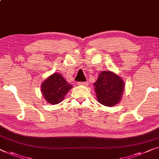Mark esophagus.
I'll return each mask as SVG.
<instances>
[{
  "label": "esophagus",
  "mask_w": 159,
  "mask_h": 159,
  "mask_svg": "<svg viewBox=\"0 0 159 159\" xmlns=\"http://www.w3.org/2000/svg\"><path fill=\"white\" fill-rule=\"evenodd\" d=\"M78 84L82 85V86H87V85H88V83H87V82H78Z\"/></svg>",
  "instance_id": "1"
}]
</instances>
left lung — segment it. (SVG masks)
Masks as SVG:
<instances>
[{
  "label": "left lung",
  "instance_id": "left-lung-1",
  "mask_svg": "<svg viewBox=\"0 0 159 159\" xmlns=\"http://www.w3.org/2000/svg\"><path fill=\"white\" fill-rule=\"evenodd\" d=\"M94 86L98 101L107 107L119 103L125 88L122 78L111 71L100 72Z\"/></svg>",
  "mask_w": 159,
  "mask_h": 159
}]
</instances>
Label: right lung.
<instances>
[{"label":"right lung","instance_id":"1","mask_svg":"<svg viewBox=\"0 0 159 159\" xmlns=\"http://www.w3.org/2000/svg\"><path fill=\"white\" fill-rule=\"evenodd\" d=\"M41 87L45 100L50 104L56 105L64 100L72 85L69 84L61 75L54 73L43 82Z\"/></svg>","mask_w":159,"mask_h":159}]
</instances>
